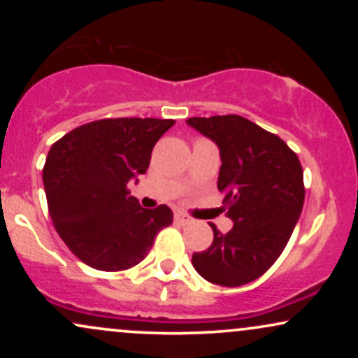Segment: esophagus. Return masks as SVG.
Returning a JSON list of instances; mask_svg holds the SVG:
<instances>
[{
    "label": "esophagus",
    "instance_id": "34e87169",
    "mask_svg": "<svg viewBox=\"0 0 358 358\" xmlns=\"http://www.w3.org/2000/svg\"><path fill=\"white\" fill-rule=\"evenodd\" d=\"M175 222H178V224H182V225H188V224H192V219H190V217L185 215V213H182V212H176L175 213Z\"/></svg>",
    "mask_w": 358,
    "mask_h": 358
}]
</instances>
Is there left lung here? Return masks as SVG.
<instances>
[{
    "instance_id": "1",
    "label": "left lung",
    "mask_w": 358,
    "mask_h": 358,
    "mask_svg": "<svg viewBox=\"0 0 358 358\" xmlns=\"http://www.w3.org/2000/svg\"><path fill=\"white\" fill-rule=\"evenodd\" d=\"M187 122L219 146L217 187L234 220L227 234L212 225V245L193 252L192 264L213 285H248L276 262L301 215V163L281 138L237 114L190 117Z\"/></svg>"
}]
</instances>
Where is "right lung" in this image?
<instances>
[{"label": "right lung", "mask_w": 358, "mask_h": 358, "mask_svg": "<svg viewBox=\"0 0 358 358\" xmlns=\"http://www.w3.org/2000/svg\"><path fill=\"white\" fill-rule=\"evenodd\" d=\"M173 119L109 117L82 124L48 151L43 185L62 241L84 264L124 271L146 257L173 222L166 205L143 208L127 182L146 173L151 151Z\"/></svg>", "instance_id": "obj_1"}]
</instances>
